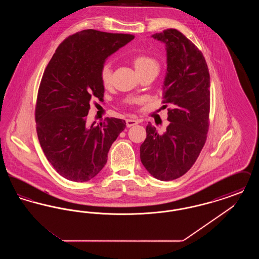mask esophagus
Wrapping results in <instances>:
<instances>
[{"label": "esophagus", "mask_w": 259, "mask_h": 259, "mask_svg": "<svg viewBox=\"0 0 259 259\" xmlns=\"http://www.w3.org/2000/svg\"><path fill=\"white\" fill-rule=\"evenodd\" d=\"M140 123V120L138 119H132V118H129V119H126V126L127 127H132L134 125Z\"/></svg>", "instance_id": "1"}]
</instances>
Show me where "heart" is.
<instances>
[{
    "instance_id": "1",
    "label": "heart",
    "mask_w": 259,
    "mask_h": 259,
    "mask_svg": "<svg viewBox=\"0 0 259 259\" xmlns=\"http://www.w3.org/2000/svg\"><path fill=\"white\" fill-rule=\"evenodd\" d=\"M133 65L135 67L136 72L141 74L143 72L157 69L158 70V63L153 58L148 55L140 54L133 58ZM101 78L104 85H109L111 80V68L110 64H105L101 70ZM128 103H134L135 100H128Z\"/></svg>"
}]
</instances>
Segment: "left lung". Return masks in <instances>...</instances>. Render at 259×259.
Returning <instances> with one entry per match:
<instances>
[{
  "instance_id": "1",
  "label": "left lung",
  "mask_w": 259,
  "mask_h": 259,
  "mask_svg": "<svg viewBox=\"0 0 259 259\" xmlns=\"http://www.w3.org/2000/svg\"><path fill=\"white\" fill-rule=\"evenodd\" d=\"M151 37L165 45L167 71L163 103H170V124L159 134L149 122L140 157L148 172L163 182L176 180L195 163L209 128V74L202 52L184 34L167 29ZM166 106V105H165Z\"/></svg>"
}]
</instances>
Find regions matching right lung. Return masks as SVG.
I'll list each match as a JSON object with an SVG mask.
<instances>
[{
    "label": "right lung",
    "mask_w": 259,
    "mask_h": 259,
    "mask_svg": "<svg viewBox=\"0 0 259 259\" xmlns=\"http://www.w3.org/2000/svg\"><path fill=\"white\" fill-rule=\"evenodd\" d=\"M133 38L80 31L62 42L45 70L36 107L37 138L50 164L69 181L83 183L96 177L126 127L125 120L114 117L87 126V117L91 100L104 97L101 70L106 59Z\"/></svg>",
    "instance_id": "right-lung-1"
}]
</instances>
